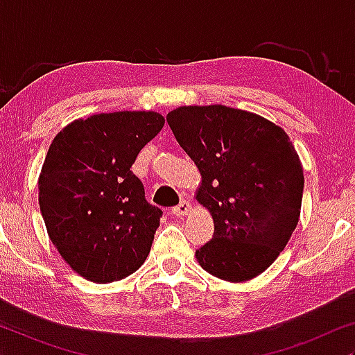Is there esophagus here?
I'll return each mask as SVG.
<instances>
[{
    "label": "esophagus",
    "mask_w": 355,
    "mask_h": 355,
    "mask_svg": "<svg viewBox=\"0 0 355 355\" xmlns=\"http://www.w3.org/2000/svg\"><path fill=\"white\" fill-rule=\"evenodd\" d=\"M191 210H192L191 203H189L187 200H182L178 207L173 208V215L174 216H186L187 213H191Z\"/></svg>",
    "instance_id": "obj_1"
}]
</instances>
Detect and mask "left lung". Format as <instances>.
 I'll return each mask as SVG.
<instances>
[{
  "mask_svg": "<svg viewBox=\"0 0 355 355\" xmlns=\"http://www.w3.org/2000/svg\"><path fill=\"white\" fill-rule=\"evenodd\" d=\"M166 121L202 174L197 200L215 223L198 263L231 283L263 273L288 244L302 203V164L288 134L223 105L181 106Z\"/></svg>",
  "mask_w": 355,
  "mask_h": 355,
  "instance_id": "obj_1",
  "label": "left lung"
}]
</instances>
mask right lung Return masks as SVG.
Listing matches in <instances>:
<instances>
[{"label":"right lung","instance_id":"right-lung-1","mask_svg":"<svg viewBox=\"0 0 355 355\" xmlns=\"http://www.w3.org/2000/svg\"><path fill=\"white\" fill-rule=\"evenodd\" d=\"M164 125L155 111L94 114L53 140L38 179L48 236L85 279L113 283L147 259L163 211L132 173L140 150Z\"/></svg>","mask_w":355,"mask_h":355}]
</instances>
